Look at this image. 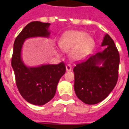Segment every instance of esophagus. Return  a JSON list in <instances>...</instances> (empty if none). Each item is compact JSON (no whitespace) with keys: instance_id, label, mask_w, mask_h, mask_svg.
<instances>
[{"instance_id":"obj_1","label":"esophagus","mask_w":129,"mask_h":129,"mask_svg":"<svg viewBox=\"0 0 129 129\" xmlns=\"http://www.w3.org/2000/svg\"><path fill=\"white\" fill-rule=\"evenodd\" d=\"M66 68L67 72H70V71L72 70V66H71L70 65H67L66 67Z\"/></svg>"}]
</instances>
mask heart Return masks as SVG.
<instances>
[{"label": "heart", "instance_id": "b5f03b06", "mask_svg": "<svg viewBox=\"0 0 129 129\" xmlns=\"http://www.w3.org/2000/svg\"><path fill=\"white\" fill-rule=\"evenodd\" d=\"M58 44L61 50L69 52L70 58L79 61L88 56L94 47V39L84 31H67L59 39Z\"/></svg>", "mask_w": 129, "mask_h": 129}]
</instances>
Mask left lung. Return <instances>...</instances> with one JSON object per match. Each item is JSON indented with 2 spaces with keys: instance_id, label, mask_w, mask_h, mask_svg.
I'll return each mask as SVG.
<instances>
[{
  "instance_id": "1",
  "label": "left lung",
  "mask_w": 129,
  "mask_h": 129,
  "mask_svg": "<svg viewBox=\"0 0 129 129\" xmlns=\"http://www.w3.org/2000/svg\"><path fill=\"white\" fill-rule=\"evenodd\" d=\"M101 46L106 47L74 68L75 92L85 104H95L104 100L118 80L120 57L114 41L108 34Z\"/></svg>"
}]
</instances>
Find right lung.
<instances>
[{
    "mask_svg": "<svg viewBox=\"0 0 129 129\" xmlns=\"http://www.w3.org/2000/svg\"><path fill=\"white\" fill-rule=\"evenodd\" d=\"M50 23L33 21L27 24L17 36L13 45L11 66L15 72L16 84L23 98L34 105L41 106L54 97L59 79L66 73L64 63L28 67L24 63L21 51L28 38L47 37L50 35Z\"/></svg>",
    "mask_w": 129,
    "mask_h": 129,
    "instance_id": "obj_1",
    "label": "right lung"
}]
</instances>
